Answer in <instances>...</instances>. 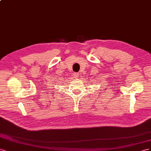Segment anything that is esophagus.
I'll use <instances>...</instances> for the list:
<instances>
[{
    "label": "esophagus",
    "instance_id": "esophagus-1",
    "mask_svg": "<svg viewBox=\"0 0 151 151\" xmlns=\"http://www.w3.org/2000/svg\"><path fill=\"white\" fill-rule=\"evenodd\" d=\"M73 76L75 78H78L79 77V74H78V73H73Z\"/></svg>",
    "mask_w": 151,
    "mask_h": 151
}]
</instances>
